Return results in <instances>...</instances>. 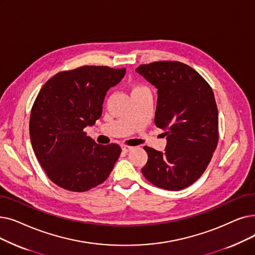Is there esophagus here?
<instances>
[{
    "label": "esophagus",
    "instance_id": "esophagus-1",
    "mask_svg": "<svg viewBox=\"0 0 255 255\" xmlns=\"http://www.w3.org/2000/svg\"><path fill=\"white\" fill-rule=\"evenodd\" d=\"M132 149H133V147H131V146H127V145L122 146V150H123L124 152H129V151H131Z\"/></svg>",
    "mask_w": 255,
    "mask_h": 255
}]
</instances>
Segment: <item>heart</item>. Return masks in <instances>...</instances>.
Listing matches in <instances>:
<instances>
[{
  "instance_id": "heart-1",
  "label": "heart",
  "mask_w": 255,
  "mask_h": 255,
  "mask_svg": "<svg viewBox=\"0 0 255 255\" xmlns=\"http://www.w3.org/2000/svg\"><path fill=\"white\" fill-rule=\"evenodd\" d=\"M141 93H150V90L146 85H142V84H134L131 87V95L141 94Z\"/></svg>"
}]
</instances>
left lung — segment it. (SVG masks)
<instances>
[{
  "mask_svg": "<svg viewBox=\"0 0 255 255\" xmlns=\"http://www.w3.org/2000/svg\"><path fill=\"white\" fill-rule=\"evenodd\" d=\"M157 88L154 122L167 135L164 152L145 146L142 175L155 186L180 191L206 170L219 140L218 108L203 77L179 61H156L135 70Z\"/></svg>",
  "mask_w": 255,
  "mask_h": 255,
  "instance_id": "left-lung-1",
  "label": "left lung"
}]
</instances>
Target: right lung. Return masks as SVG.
<instances>
[{
    "mask_svg": "<svg viewBox=\"0 0 255 255\" xmlns=\"http://www.w3.org/2000/svg\"><path fill=\"white\" fill-rule=\"evenodd\" d=\"M126 69L84 65L53 76L30 115V138L49 178L62 189L86 192L104 182L121 154L117 143L98 145L84 128L102 116L106 93Z\"/></svg>",
    "mask_w": 255,
    "mask_h": 255,
    "instance_id": "1",
    "label": "right lung"
}]
</instances>
